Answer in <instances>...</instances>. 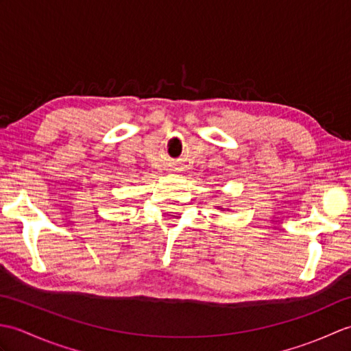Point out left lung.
<instances>
[{
  "instance_id": "8db88e82",
  "label": "left lung",
  "mask_w": 351,
  "mask_h": 351,
  "mask_svg": "<svg viewBox=\"0 0 351 351\" xmlns=\"http://www.w3.org/2000/svg\"><path fill=\"white\" fill-rule=\"evenodd\" d=\"M220 210H221V208H220Z\"/></svg>"
}]
</instances>
